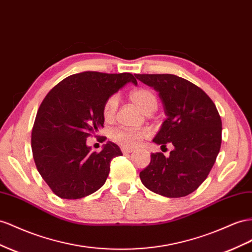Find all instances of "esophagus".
Here are the masks:
<instances>
[{
  "instance_id": "1",
  "label": "esophagus",
  "mask_w": 252,
  "mask_h": 252,
  "mask_svg": "<svg viewBox=\"0 0 252 252\" xmlns=\"http://www.w3.org/2000/svg\"><path fill=\"white\" fill-rule=\"evenodd\" d=\"M122 153H123L124 155H128L132 153V149H128V148H122Z\"/></svg>"
}]
</instances>
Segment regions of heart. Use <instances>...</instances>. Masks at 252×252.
I'll use <instances>...</instances> for the list:
<instances>
[{"label": "heart", "instance_id": "b5f03b06", "mask_svg": "<svg viewBox=\"0 0 252 252\" xmlns=\"http://www.w3.org/2000/svg\"><path fill=\"white\" fill-rule=\"evenodd\" d=\"M131 101L137 105L140 109L146 113H153L158 107V99L156 94L148 89H137L129 94ZM118 108V97L112 95L108 98L103 107V115L106 121H110L115 114ZM149 132L145 129L141 130H125V129H117L111 133V138L125 148H134L141 144V142L148 138Z\"/></svg>", "mask_w": 252, "mask_h": 252}]
</instances>
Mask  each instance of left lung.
<instances>
[{
    "mask_svg": "<svg viewBox=\"0 0 252 252\" xmlns=\"http://www.w3.org/2000/svg\"><path fill=\"white\" fill-rule=\"evenodd\" d=\"M159 93L166 115L153 142L171 143L166 158L152 154L140 173L143 185L169 198L193 193L206 180L221 144V120L214 103L200 88L173 74H135Z\"/></svg>",
    "mask_w": 252,
    "mask_h": 252,
    "instance_id": "obj_1",
    "label": "left lung"
}]
</instances>
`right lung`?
Listing matches in <instances>:
<instances>
[{"label": "right lung", "instance_id": "obj_1", "mask_svg": "<svg viewBox=\"0 0 252 252\" xmlns=\"http://www.w3.org/2000/svg\"><path fill=\"white\" fill-rule=\"evenodd\" d=\"M130 73L83 72L61 80L39 107L32 131V151L39 174L60 198L79 199L104 186L110 162L122 156L107 142L91 152L87 138L104 127L103 107L126 84Z\"/></svg>", "mask_w": 252, "mask_h": 252}]
</instances>
